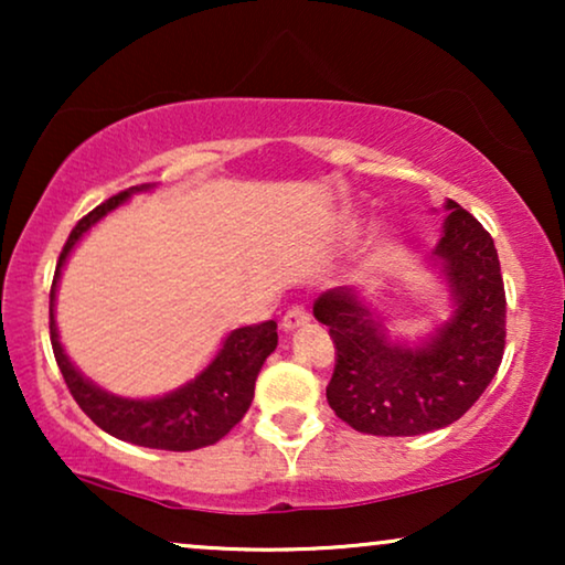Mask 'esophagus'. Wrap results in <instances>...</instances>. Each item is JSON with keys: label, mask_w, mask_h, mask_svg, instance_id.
<instances>
[{"label": "esophagus", "mask_w": 565, "mask_h": 565, "mask_svg": "<svg viewBox=\"0 0 565 565\" xmlns=\"http://www.w3.org/2000/svg\"><path fill=\"white\" fill-rule=\"evenodd\" d=\"M311 321V316H308V311L303 306H292L288 313L282 316V331H296V329H300V327H306V323Z\"/></svg>", "instance_id": "1"}]
</instances>
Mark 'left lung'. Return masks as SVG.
Masks as SVG:
<instances>
[{
    "instance_id": "obj_1",
    "label": "left lung",
    "mask_w": 565,
    "mask_h": 565,
    "mask_svg": "<svg viewBox=\"0 0 565 565\" xmlns=\"http://www.w3.org/2000/svg\"><path fill=\"white\" fill-rule=\"evenodd\" d=\"M445 211L429 269L445 282L452 311L429 334L393 339L377 308L354 288H331L313 303L337 350L327 401L365 435L414 437L458 422L501 365L507 298L497 246L455 200H445Z\"/></svg>"
}]
</instances>
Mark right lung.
<instances>
[{"instance_id":"right-lung-1","label":"right lung","mask_w":565,"mask_h":565,"mask_svg":"<svg viewBox=\"0 0 565 565\" xmlns=\"http://www.w3.org/2000/svg\"><path fill=\"white\" fill-rule=\"evenodd\" d=\"M153 184H136L120 195L105 200L95 211L76 223L72 236L61 252L56 275L51 285V344L58 370L84 414L122 443L151 447V450L188 452L215 445L242 422L252 406L254 383L262 365L277 347V323L265 321L257 327L228 331L213 360L180 388L151 398H128L99 388L79 367L68 360L56 327V290L68 257L92 226H97L107 213L128 203L138 192H149Z\"/></svg>"}]
</instances>
